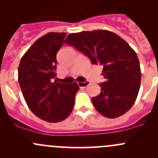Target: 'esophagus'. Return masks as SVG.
<instances>
[{"mask_svg":"<svg viewBox=\"0 0 158 158\" xmlns=\"http://www.w3.org/2000/svg\"><path fill=\"white\" fill-rule=\"evenodd\" d=\"M90 82H88V81H85L84 82H78V85H79L80 88H85V87L88 86Z\"/></svg>","mask_w":158,"mask_h":158,"instance_id":"34e87169","label":"esophagus"}]
</instances>
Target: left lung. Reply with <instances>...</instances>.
Returning <instances> with one entry per match:
<instances>
[{
	"label": "left lung",
	"instance_id": "1",
	"mask_svg": "<svg viewBox=\"0 0 158 158\" xmlns=\"http://www.w3.org/2000/svg\"><path fill=\"white\" fill-rule=\"evenodd\" d=\"M66 43L89 57L92 64L103 66L106 82L101 92L92 98L95 109L109 118L119 117L135 103L141 73L136 52L122 37L105 30L70 33Z\"/></svg>",
	"mask_w": 158,
	"mask_h": 158
}]
</instances>
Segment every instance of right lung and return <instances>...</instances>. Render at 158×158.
<instances>
[{
  "label": "right lung",
  "instance_id": "1",
  "mask_svg": "<svg viewBox=\"0 0 158 158\" xmlns=\"http://www.w3.org/2000/svg\"><path fill=\"white\" fill-rule=\"evenodd\" d=\"M66 33H48L28 49L18 67V82L30 111L42 120L59 122L71 114L76 82H52L56 70V54L66 39Z\"/></svg>",
  "mask_w": 158,
  "mask_h": 158
}]
</instances>
